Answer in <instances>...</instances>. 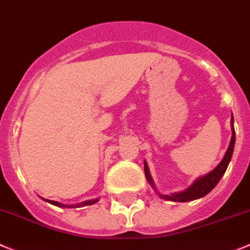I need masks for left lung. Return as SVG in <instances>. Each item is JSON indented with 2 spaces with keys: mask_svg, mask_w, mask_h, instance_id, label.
<instances>
[{
  "mask_svg": "<svg viewBox=\"0 0 250 250\" xmlns=\"http://www.w3.org/2000/svg\"><path fill=\"white\" fill-rule=\"evenodd\" d=\"M230 130H232V137H230L229 146H228L227 151H226L225 153V157H223L222 161L218 163L217 167H216L215 169L211 170L210 173H208V174L203 175V177H199L198 179H195V182L192 183L189 188L183 190V191L173 192V194H161L159 191H157L153 179H152L151 174H149L148 166H147V162L145 161V175H146V179L159 198L165 199V200L175 201V203H187V201L204 198L205 195H208V192L217 185V183L220 182L221 178L223 177V174H225L226 169H227L228 165H229L230 162L232 154H233L234 142H236V132H234L233 126V115L230 116Z\"/></svg>",
  "mask_w": 250,
  "mask_h": 250,
  "instance_id": "1",
  "label": "left lung"
}]
</instances>
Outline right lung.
Wrapping results in <instances>:
<instances>
[{
	"instance_id": "right-lung-1",
	"label": "right lung",
	"mask_w": 250,
	"mask_h": 250,
	"mask_svg": "<svg viewBox=\"0 0 250 250\" xmlns=\"http://www.w3.org/2000/svg\"><path fill=\"white\" fill-rule=\"evenodd\" d=\"M44 201H46V203L51 204V205H55V206H59V208H82V206H87V205H93V204L98 203L99 199H92V200H87V201H83V203L81 204H76V205H65V204H61L59 203V201H52V200H46V199H42Z\"/></svg>"
}]
</instances>
